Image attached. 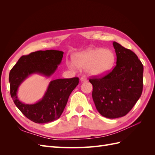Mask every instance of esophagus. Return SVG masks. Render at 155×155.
Segmentation results:
<instances>
[{"label":"esophagus","mask_w":155,"mask_h":155,"mask_svg":"<svg viewBox=\"0 0 155 155\" xmlns=\"http://www.w3.org/2000/svg\"><path fill=\"white\" fill-rule=\"evenodd\" d=\"M80 81H81V82H85V81H87V78L85 77V76H82L81 78V79H80Z\"/></svg>","instance_id":"obj_1"}]
</instances>
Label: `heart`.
I'll return each instance as SVG.
<instances>
[{
    "label": "heart",
    "instance_id": "heart-1",
    "mask_svg": "<svg viewBox=\"0 0 155 155\" xmlns=\"http://www.w3.org/2000/svg\"><path fill=\"white\" fill-rule=\"evenodd\" d=\"M116 57L109 49H88L77 53L73 58V63H68V67L72 70L76 68L85 69L91 76L101 77L109 73L114 67Z\"/></svg>",
    "mask_w": 155,
    "mask_h": 155
}]
</instances>
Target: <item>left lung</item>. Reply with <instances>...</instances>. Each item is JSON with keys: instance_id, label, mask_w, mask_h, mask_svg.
Returning <instances> with one entry per match:
<instances>
[{"instance_id": "left-lung-1", "label": "left lung", "mask_w": 155, "mask_h": 155, "mask_svg": "<svg viewBox=\"0 0 155 155\" xmlns=\"http://www.w3.org/2000/svg\"><path fill=\"white\" fill-rule=\"evenodd\" d=\"M113 46L117 59L112 71L101 78L89 79L97 110L110 119L127 114L143 90V67L137 55L115 41Z\"/></svg>"}]
</instances>
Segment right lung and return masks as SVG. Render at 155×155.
Wrapping results in <instances>:
<instances>
[{"label":"right lung","mask_w":155,"mask_h":155,"mask_svg":"<svg viewBox=\"0 0 155 155\" xmlns=\"http://www.w3.org/2000/svg\"><path fill=\"white\" fill-rule=\"evenodd\" d=\"M63 56V51L59 50L37 51L22 56L10 72V94L14 104L26 118L35 123L46 124L60 118L70 94L78 85L79 78L51 81L43 97L32 104H26L19 100L18 89L33 74L50 78L61 63Z\"/></svg>","instance_id":"right-lung-1"}]
</instances>
